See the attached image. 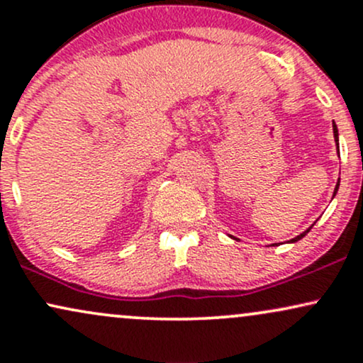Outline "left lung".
<instances>
[{
    "label": "left lung",
    "mask_w": 363,
    "mask_h": 363,
    "mask_svg": "<svg viewBox=\"0 0 363 363\" xmlns=\"http://www.w3.org/2000/svg\"><path fill=\"white\" fill-rule=\"evenodd\" d=\"M333 133H335V141H336V147H338V128H336V124L333 123ZM338 187H340V181H338V184H336V189H335V194H336V191H338ZM333 194V196H335ZM312 228V227H311ZM311 228H307L306 232H303V234H301V235H297V237H294V239L290 240V242H297V240H301L302 237H306L307 235V232L311 230ZM273 245H277V244H273Z\"/></svg>",
    "instance_id": "obj_1"
}]
</instances>
